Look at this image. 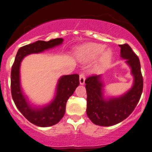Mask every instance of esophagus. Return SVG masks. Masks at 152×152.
Instances as JSON below:
<instances>
[{"label":"esophagus","mask_w":152,"mask_h":152,"mask_svg":"<svg viewBox=\"0 0 152 152\" xmlns=\"http://www.w3.org/2000/svg\"><path fill=\"white\" fill-rule=\"evenodd\" d=\"M85 74L84 73H81V74H80L79 76V82H80V84L81 85H83L84 83H85Z\"/></svg>","instance_id":"obj_1"}]
</instances>
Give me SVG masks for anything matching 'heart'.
<instances>
[{
	"label": "heart",
	"instance_id": "heart-1",
	"mask_svg": "<svg viewBox=\"0 0 152 152\" xmlns=\"http://www.w3.org/2000/svg\"><path fill=\"white\" fill-rule=\"evenodd\" d=\"M105 46L102 44L91 43L85 45L80 49L79 53L81 54V58L84 61H92L98 57L101 53L98 61L95 66L96 71H100L105 69L110 63L112 59V53L110 50H105Z\"/></svg>",
	"mask_w": 152,
	"mask_h": 152
}]
</instances>
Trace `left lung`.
I'll use <instances>...</instances> for the list:
<instances>
[{"label": "left lung", "mask_w": 152, "mask_h": 152, "mask_svg": "<svg viewBox=\"0 0 152 152\" xmlns=\"http://www.w3.org/2000/svg\"><path fill=\"white\" fill-rule=\"evenodd\" d=\"M120 56L126 60L134 76L132 87L119 97H104L101 75L86 79L87 92V115L95 125L108 127L123 121L133 112L143 90V77L138 56L127 44L119 45Z\"/></svg>", "instance_id": "obj_1"}]
</instances>
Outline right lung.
<instances>
[{"label":"right lung","mask_w":152,"mask_h":152,"mask_svg":"<svg viewBox=\"0 0 152 152\" xmlns=\"http://www.w3.org/2000/svg\"><path fill=\"white\" fill-rule=\"evenodd\" d=\"M62 38L51 39L48 42L38 40L18 49L11 69V94L16 107L23 116L31 123L42 127L56 125L65 114L66 105L79 85L78 74L65 75L58 79L56 95L50 103L43 107H32L27 101L20 86V67L25 56L31 54H37L47 49L61 45Z\"/></svg>","instance_id":"obj_1"}]
</instances>
